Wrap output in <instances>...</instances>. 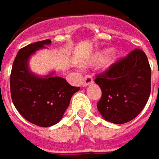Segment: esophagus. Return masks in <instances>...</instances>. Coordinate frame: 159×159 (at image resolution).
Returning <instances> with one entry per match:
<instances>
[{
  "mask_svg": "<svg viewBox=\"0 0 159 159\" xmlns=\"http://www.w3.org/2000/svg\"><path fill=\"white\" fill-rule=\"evenodd\" d=\"M93 82V80L92 76H90V75H87V76H86V77H85V79H84L82 85H83V87H87V86H88V85L92 84Z\"/></svg>",
  "mask_w": 159,
  "mask_h": 159,
  "instance_id": "1",
  "label": "esophagus"
}]
</instances>
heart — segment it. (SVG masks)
Here are the masks:
<instances>
[{"label":"heart","mask_w":159,"mask_h":159,"mask_svg":"<svg viewBox=\"0 0 159 159\" xmlns=\"http://www.w3.org/2000/svg\"><path fill=\"white\" fill-rule=\"evenodd\" d=\"M109 54H110V51L109 50H105V51L96 52L94 55H93L91 58H89L87 60V65H89V66H95V65H98V64L102 63Z\"/></svg>","instance_id":"heart-1"}]
</instances>
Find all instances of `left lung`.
<instances>
[{
	"instance_id": "obj_1",
	"label": "left lung",
	"mask_w": 159,
	"mask_h": 159,
	"mask_svg": "<svg viewBox=\"0 0 159 159\" xmlns=\"http://www.w3.org/2000/svg\"><path fill=\"white\" fill-rule=\"evenodd\" d=\"M152 70L146 54L135 49L96 75L102 89L98 110L107 122L122 124L133 120L146 105L151 93Z\"/></svg>"
}]
</instances>
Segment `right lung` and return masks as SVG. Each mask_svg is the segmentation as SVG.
<instances>
[{"label":"right lung","mask_w":159,"mask_h":159,"mask_svg":"<svg viewBox=\"0 0 159 159\" xmlns=\"http://www.w3.org/2000/svg\"><path fill=\"white\" fill-rule=\"evenodd\" d=\"M46 39L19 50L10 74V93L17 111L28 122L40 127L55 125L62 119L72 96L80 87H72L61 77L49 74L39 77L29 70L33 53L50 44Z\"/></svg>","instance_id":"obj_1"}]
</instances>
